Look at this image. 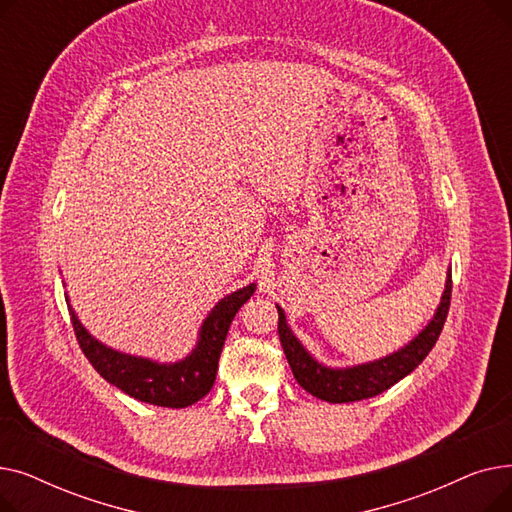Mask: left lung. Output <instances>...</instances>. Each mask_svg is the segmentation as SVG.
Masks as SVG:
<instances>
[{"mask_svg":"<svg viewBox=\"0 0 512 512\" xmlns=\"http://www.w3.org/2000/svg\"><path fill=\"white\" fill-rule=\"evenodd\" d=\"M450 294H452V272H448L446 290L442 294V303L434 319L429 321L425 330L415 340H411L405 348H400L398 353L390 357L365 363V365H357V367H348V369H330V367L319 365L305 351L303 344L294 338V334L286 326L284 311L278 307V336L294 378H297V382L309 394L326 402H355V400L371 398L386 392L396 382L405 378V375H409L434 348L444 328V321L448 317Z\"/></svg>","mask_w":512,"mask_h":512,"instance_id":"8db88e82","label":"left lung"}]
</instances>
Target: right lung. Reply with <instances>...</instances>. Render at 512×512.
I'll use <instances>...</instances> for the list:
<instances>
[{"mask_svg": "<svg viewBox=\"0 0 512 512\" xmlns=\"http://www.w3.org/2000/svg\"><path fill=\"white\" fill-rule=\"evenodd\" d=\"M253 292L255 284H249L242 290L228 294L226 299L215 305L203 321L195 351L180 363L172 365H159L149 359L112 351L80 326L70 307L72 328L85 357L103 380L114 384L132 398L149 402V405L184 409L188 405H195L213 388L228 328L238 309L251 299Z\"/></svg>", "mask_w": 512, "mask_h": 512, "instance_id": "obj_1", "label": "right lung"}]
</instances>
